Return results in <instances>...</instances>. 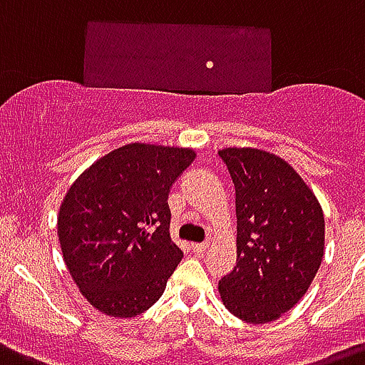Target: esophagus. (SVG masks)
Returning <instances> with one entry per match:
<instances>
[{
    "mask_svg": "<svg viewBox=\"0 0 365 365\" xmlns=\"http://www.w3.org/2000/svg\"><path fill=\"white\" fill-rule=\"evenodd\" d=\"M207 249V243H191L192 252H204Z\"/></svg>",
    "mask_w": 365,
    "mask_h": 365,
    "instance_id": "esophagus-1",
    "label": "esophagus"
}]
</instances>
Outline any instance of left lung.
<instances>
[{
    "label": "left lung",
    "instance_id": "left-lung-1",
    "mask_svg": "<svg viewBox=\"0 0 365 365\" xmlns=\"http://www.w3.org/2000/svg\"><path fill=\"white\" fill-rule=\"evenodd\" d=\"M235 185L237 262L220 301L245 323L277 321L301 301L324 254L319 200L292 165L250 146L219 150Z\"/></svg>",
    "mask_w": 365,
    "mask_h": 365
}]
</instances>
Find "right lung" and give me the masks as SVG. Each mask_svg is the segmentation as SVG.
<instances>
[{
	"label": "right lung",
	"mask_w": 365,
	"mask_h": 365,
	"mask_svg": "<svg viewBox=\"0 0 365 365\" xmlns=\"http://www.w3.org/2000/svg\"><path fill=\"white\" fill-rule=\"evenodd\" d=\"M197 152L130 143L70 185L57 234L81 295L109 317H135L163 295L183 254L170 240L167 198Z\"/></svg>",
	"instance_id": "1"
}]
</instances>
